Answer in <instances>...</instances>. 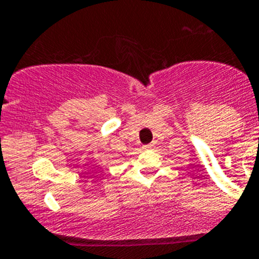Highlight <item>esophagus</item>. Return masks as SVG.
Instances as JSON below:
<instances>
[{"instance_id":"34e87169","label":"esophagus","mask_w":259,"mask_h":259,"mask_svg":"<svg viewBox=\"0 0 259 259\" xmlns=\"http://www.w3.org/2000/svg\"><path fill=\"white\" fill-rule=\"evenodd\" d=\"M151 147H152V145L150 143V145H145L142 148H143V150H148V148H151Z\"/></svg>"}]
</instances>
